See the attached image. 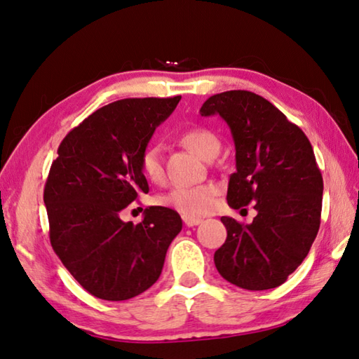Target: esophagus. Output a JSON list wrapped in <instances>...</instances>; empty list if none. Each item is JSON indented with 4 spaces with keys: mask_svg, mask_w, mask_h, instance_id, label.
<instances>
[{
    "mask_svg": "<svg viewBox=\"0 0 359 359\" xmlns=\"http://www.w3.org/2000/svg\"><path fill=\"white\" fill-rule=\"evenodd\" d=\"M202 217H194V216H184V222L187 227H194V226H199L202 224Z\"/></svg>",
    "mask_w": 359,
    "mask_h": 359,
    "instance_id": "esophagus-1",
    "label": "esophagus"
}]
</instances>
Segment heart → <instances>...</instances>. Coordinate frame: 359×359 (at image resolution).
I'll return each mask as SVG.
<instances>
[{"label":"heart","instance_id":"1","mask_svg":"<svg viewBox=\"0 0 359 359\" xmlns=\"http://www.w3.org/2000/svg\"><path fill=\"white\" fill-rule=\"evenodd\" d=\"M180 142L184 143L188 149H191L196 156L202 160H210L213 156L219 154L221 143L213 132L202 128H193L182 133ZM140 171L144 177L160 184L163 180V163H161L160 147L158 146H147L140 154L138 160ZM217 194V188L212 184H203L196 187H175L171 191L160 196L157 202L163 207H170L184 213L185 216H198L205 215L212 210L215 198Z\"/></svg>","mask_w":359,"mask_h":359}]
</instances>
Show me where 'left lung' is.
<instances>
[{"mask_svg": "<svg viewBox=\"0 0 359 359\" xmlns=\"http://www.w3.org/2000/svg\"><path fill=\"white\" fill-rule=\"evenodd\" d=\"M201 115H219L233 137L229 205L238 210L254 202L257 210L248 226L221 217L227 240L215 252L216 269L243 290L277 287L304 262L320 226L324 180L310 140L252 91L210 96Z\"/></svg>", "mask_w": 359, "mask_h": 359, "instance_id": "obj_1", "label": "left lung"}]
</instances>
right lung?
Returning a JSON list of instances; mask_svg holds the SVG:
<instances>
[{"instance_id": "obj_1", "label": "right lung", "mask_w": 359, "mask_h": 359, "mask_svg": "<svg viewBox=\"0 0 359 359\" xmlns=\"http://www.w3.org/2000/svg\"><path fill=\"white\" fill-rule=\"evenodd\" d=\"M179 101L129 97L104 105L62 140L49 170V240L69 273L97 299L128 300L149 290L182 230L179 213L166 207H147L137 226L119 217L149 191L140 154Z\"/></svg>"}]
</instances>
